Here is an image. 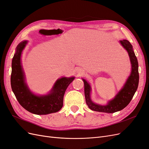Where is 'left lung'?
<instances>
[{
  "instance_id": "1",
  "label": "left lung",
  "mask_w": 149,
  "mask_h": 149,
  "mask_svg": "<svg viewBox=\"0 0 149 149\" xmlns=\"http://www.w3.org/2000/svg\"><path fill=\"white\" fill-rule=\"evenodd\" d=\"M120 43L127 50L129 54L132 64L131 74L129 77L123 88L119 91L114 98L109 102L107 105H104V106L95 104L92 102L90 98V86L87 81L83 79L86 103L88 105V108L93 111L108 113H113L120 111L127 107L128 104L130 103L137 89L139 80V66L137 57L132 49V46L129 41L126 40H121Z\"/></svg>"
}]
</instances>
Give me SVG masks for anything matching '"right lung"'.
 <instances>
[{
  "mask_svg": "<svg viewBox=\"0 0 149 149\" xmlns=\"http://www.w3.org/2000/svg\"><path fill=\"white\" fill-rule=\"evenodd\" d=\"M26 43V41H23L17 46L12 59L10 82L13 92L21 106L31 113L42 115L59 111L63 106L65 90L74 77L58 79L47 95L39 97L33 94L25 82L20 61L22 52Z\"/></svg>",
  "mask_w": 149,
  "mask_h": 149,
  "instance_id": "obj_1",
  "label": "right lung"
}]
</instances>
